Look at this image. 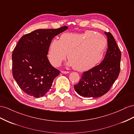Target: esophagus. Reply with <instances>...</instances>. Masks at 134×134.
<instances>
[{"label":"esophagus","mask_w":134,"mask_h":134,"mask_svg":"<svg viewBox=\"0 0 134 134\" xmlns=\"http://www.w3.org/2000/svg\"><path fill=\"white\" fill-rule=\"evenodd\" d=\"M61 72H62V74H67L69 73V72H68V71H61Z\"/></svg>","instance_id":"obj_1"}]
</instances>
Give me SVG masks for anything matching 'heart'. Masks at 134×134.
<instances>
[{
	"label": "heart",
	"instance_id": "1",
	"mask_svg": "<svg viewBox=\"0 0 134 134\" xmlns=\"http://www.w3.org/2000/svg\"><path fill=\"white\" fill-rule=\"evenodd\" d=\"M107 45L105 37L92 31L83 34L64 33L59 40L52 41L48 57L54 66L58 67L66 58L67 65L77 71H85L102 60Z\"/></svg>",
	"mask_w": 134,
	"mask_h": 134
}]
</instances>
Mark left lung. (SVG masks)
I'll list each match as a JSON object with an SVG mask.
<instances>
[{
	"label": "left lung",
	"mask_w": 134,
	"mask_h": 134,
	"mask_svg": "<svg viewBox=\"0 0 134 134\" xmlns=\"http://www.w3.org/2000/svg\"><path fill=\"white\" fill-rule=\"evenodd\" d=\"M107 37L108 49L104 59L98 66L84 72L79 82L74 86L75 91L86 98H98L110 90L120 71L121 53L110 32Z\"/></svg>",
	"instance_id": "1"
}]
</instances>
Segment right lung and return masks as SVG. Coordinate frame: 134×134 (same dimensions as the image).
<instances>
[{"instance_id":"1","label":"right lung","mask_w":134,"mask_h":134,"mask_svg":"<svg viewBox=\"0 0 134 134\" xmlns=\"http://www.w3.org/2000/svg\"><path fill=\"white\" fill-rule=\"evenodd\" d=\"M68 29H39L23 36L12 53V74L19 87L35 98L43 97L51 89L60 71L53 67L47 55L52 39Z\"/></svg>"}]
</instances>
